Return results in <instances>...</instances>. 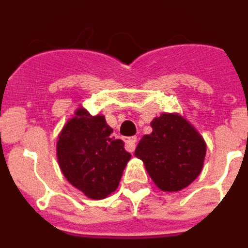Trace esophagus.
Wrapping results in <instances>:
<instances>
[{"instance_id":"esophagus-1","label":"esophagus","mask_w":248,"mask_h":248,"mask_svg":"<svg viewBox=\"0 0 248 248\" xmlns=\"http://www.w3.org/2000/svg\"><path fill=\"white\" fill-rule=\"evenodd\" d=\"M135 144H137V138L135 137L126 138L125 139V149L129 151V153H134Z\"/></svg>"}]
</instances>
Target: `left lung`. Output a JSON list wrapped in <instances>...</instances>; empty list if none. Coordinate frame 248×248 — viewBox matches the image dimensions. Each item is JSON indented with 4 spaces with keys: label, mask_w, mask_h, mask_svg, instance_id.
Returning <instances> with one entry per match:
<instances>
[{
    "label": "left lung",
    "mask_w": 248,
    "mask_h": 248,
    "mask_svg": "<svg viewBox=\"0 0 248 248\" xmlns=\"http://www.w3.org/2000/svg\"><path fill=\"white\" fill-rule=\"evenodd\" d=\"M150 125L153 131L140 140L135 156L143 161L160 190L176 192L185 189L202 170L205 140L177 113H163Z\"/></svg>",
    "instance_id": "8db88e82"
}]
</instances>
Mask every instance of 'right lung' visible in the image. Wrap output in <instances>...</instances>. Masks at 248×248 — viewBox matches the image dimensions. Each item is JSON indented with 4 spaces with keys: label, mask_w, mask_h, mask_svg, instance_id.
<instances>
[{
    "label": "right lung",
    "mask_w": 248,
    "mask_h": 248,
    "mask_svg": "<svg viewBox=\"0 0 248 248\" xmlns=\"http://www.w3.org/2000/svg\"><path fill=\"white\" fill-rule=\"evenodd\" d=\"M104 115L78 108L57 140V159L68 183L92 200H102L119 186L131 155L111 137Z\"/></svg>",
    "instance_id": "1"
}]
</instances>
